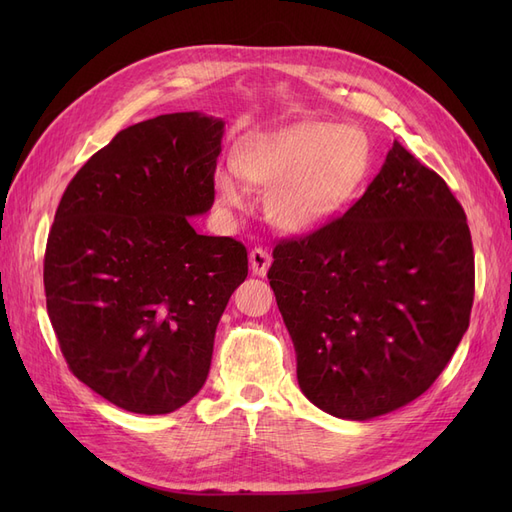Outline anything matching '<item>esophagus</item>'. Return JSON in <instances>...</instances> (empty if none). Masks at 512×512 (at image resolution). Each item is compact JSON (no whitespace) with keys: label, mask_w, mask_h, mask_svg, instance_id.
<instances>
[{"label":"esophagus","mask_w":512,"mask_h":512,"mask_svg":"<svg viewBox=\"0 0 512 512\" xmlns=\"http://www.w3.org/2000/svg\"><path fill=\"white\" fill-rule=\"evenodd\" d=\"M250 267L254 275H267L271 267V254L267 250H262V247H256V250L250 252Z\"/></svg>","instance_id":"34e87169"}]
</instances>
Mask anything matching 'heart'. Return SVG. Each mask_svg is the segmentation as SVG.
Instances as JSON below:
<instances>
[{
    "label": "heart",
    "instance_id": "1",
    "mask_svg": "<svg viewBox=\"0 0 512 512\" xmlns=\"http://www.w3.org/2000/svg\"><path fill=\"white\" fill-rule=\"evenodd\" d=\"M369 153L363 136L324 121H299L273 134L245 138L237 166L218 173L222 205L243 207V183L269 190L267 215L286 232H312L331 222L359 192Z\"/></svg>",
    "mask_w": 512,
    "mask_h": 512
}]
</instances>
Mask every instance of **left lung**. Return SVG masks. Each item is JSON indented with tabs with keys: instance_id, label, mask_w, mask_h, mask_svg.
<instances>
[{
	"instance_id": "8db88e82",
	"label": "left lung",
	"mask_w": 512,
	"mask_h": 512,
	"mask_svg": "<svg viewBox=\"0 0 512 512\" xmlns=\"http://www.w3.org/2000/svg\"><path fill=\"white\" fill-rule=\"evenodd\" d=\"M267 277L303 395L369 421L423 395L468 331L466 213L438 173L393 143L344 215L275 245Z\"/></svg>"
}]
</instances>
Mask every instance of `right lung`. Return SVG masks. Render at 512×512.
I'll return each mask as SVG.
<instances>
[{
	"mask_svg": "<svg viewBox=\"0 0 512 512\" xmlns=\"http://www.w3.org/2000/svg\"><path fill=\"white\" fill-rule=\"evenodd\" d=\"M224 121L170 113L121 130L72 177L44 252L46 312L72 374L117 408L168 414L203 389L247 250L198 235Z\"/></svg>",
	"mask_w": 512,
	"mask_h": 512,
	"instance_id": "1",
	"label": "right lung"
}]
</instances>
